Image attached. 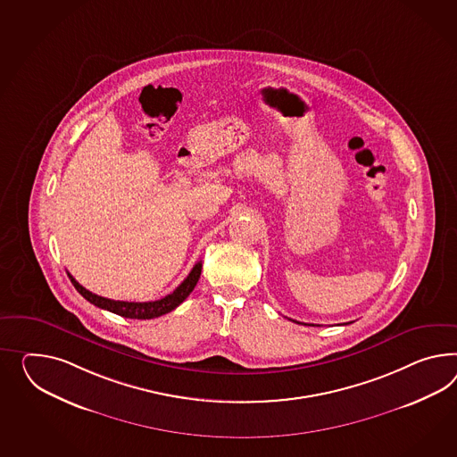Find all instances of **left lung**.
<instances>
[{
	"instance_id": "left-lung-1",
	"label": "left lung",
	"mask_w": 457,
	"mask_h": 457,
	"mask_svg": "<svg viewBox=\"0 0 457 457\" xmlns=\"http://www.w3.org/2000/svg\"><path fill=\"white\" fill-rule=\"evenodd\" d=\"M292 321H295V320H292ZM295 323H300V321H295ZM350 323H352V321H350ZM302 325H303V323H302ZM312 327H315V325H312ZM316 327H318V325H316Z\"/></svg>"
}]
</instances>
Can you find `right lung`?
I'll use <instances>...</instances> for the list:
<instances>
[{
  "label": "right lung",
  "mask_w": 457,
  "mask_h": 457,
  "mask_svg": "<svg viewBox=\"0 0 457 457\" xmlns=\"http://www.w3.org/2000/svg\"><path fill=\"white\" fill-rule=\"evenodd\" d=\"M200 271H202V262L195 263V267L190 270L187 278L182 281L170 295H167V296L161 298V300H155V302H142V303H139V302L109 300V298L99 296L96 293L86 290L82 285L76 281V278L71 273H68V277L71 278V283L74 285V288L81 293L82 296L89 303L96 304V306L107 310V312H112L116 315L124 316V318L151 320V318H157V316H162L165 313H169V312H172V310H176L177 306L182 303L188 295L192 293V290L195 288V285H197V281L200 278Z\"/></svg>",
  "instance_id": "1"
}]
</instances>
